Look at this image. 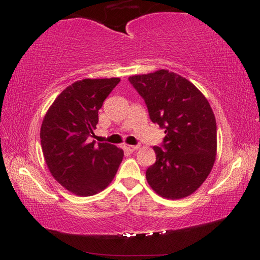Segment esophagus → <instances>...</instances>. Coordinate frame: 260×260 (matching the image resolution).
<instances>
[{"mask_svg": "<svg viewBox=\"0 0 260 260\" xmlns=\"http://www.w3.org/2000/svg\"><path fill=\"white\" fill-rule=\"evenodd\" d=\"M124 148L128 151H135V150H138V149H139V146H131V144H125Z\"/></svg>", "mask_w": 260, "mask_h": 260, "instance_id": "obj_1", "label": "esophagus"}]
</instances>
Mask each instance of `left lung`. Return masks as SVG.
Wrapping results in <instances>:
<instances>
[{"label":"left lung","instance_id":"obj_1","mask_svg":"<svg viewBox=\"0 0 260 260\" xmlns=\"http://www.w3.org/2000/svg\"><path fill=\"white\" fill-rule=\"evenodd\" d=\"M131 85L147 104L153 124L165 129L156 162L146 177L158 195L169 200L197 190L212 170L217 153V122L204 95L167 70L129 77Z\"/></svg>","mask_w":260,"mask_h":260}]
</instances>
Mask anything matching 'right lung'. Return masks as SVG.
<instances>
[{"label":"right lung","instance_id":"right-lung-1","mask_svg":"<svg viewBox=\"0 0 260 260\" xmlns=\"http://www.w3.org/2000/svg\"><path fill=\"white\" fill-rule=\"evenodd\" d=\"M119 81L83 79L72 83L57 96L42 121L40 139L48 169L76 195L91 196L107 188L124 157L116 146H96L91 141L99 110Z\"/></svg>","mask_w":260,"mask_h":260}]
</instances>
